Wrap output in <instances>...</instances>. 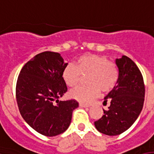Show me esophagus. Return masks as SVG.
Wrapping results in <instances>:
<instances>
[{
    "instance_id": "34e87169",
    "label": "esophagus",
    "mask_w": 154,
    "mask_h": 154,
    "mask_svg": "<svg viewBox=\"0 0 154 154\" xmlns=\"http://www.w3.org/2000/svg\"><path fill=\"white\" fill-rule=\"evenodd\" d=\"M79 107H81V108H89L90 106L88 105V104H85V103H79Z\"/></svg>"
}]
</instances>
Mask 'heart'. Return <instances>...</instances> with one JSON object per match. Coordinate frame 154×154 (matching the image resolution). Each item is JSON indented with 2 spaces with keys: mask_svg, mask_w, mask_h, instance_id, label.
I'll list each match as a JSON object with an SVG mask.
<instances>
[{
  "mask_svg": "<svg viewBox=\"0 0 154 154\" xmlns=\"http://www.w3.org/2000/svg\"><path fill=\"white\" fill-rule=\"evenodd\" d=\"M87 87L79 86L70 92V96L82 103H90L99 96L112 89L119 79V70L114 63L103 55L86 54L76 60L75 65L68 64L63 71V79L66 84L73 88L79 83L81 75H88Z\"/></svg>",
  "mask_w": 154,
  "mask_h": 154,
  "instance_id": "1",
  "label": "heart"
}]
</instances>
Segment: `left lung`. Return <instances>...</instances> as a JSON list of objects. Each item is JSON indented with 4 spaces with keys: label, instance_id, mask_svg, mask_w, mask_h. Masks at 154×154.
Segmentation results:
<instances>
[{
    "label": "left lung",
    "instance_id": "1",
    "mask_svg": "<svg viewBox=\"0 0 154 154\" xmlns=\"http://www.w3.org/2000/svg\"><path fill=\"white\" fill-rule=\"evenodd\" d=\"M119 70L116 85L104 97L110 101L104 115L95 121L96 129L108 136H116L133 125L142 110L145 100V85L140 70L131 58L123 55L116 59Z\"/></svg>",
    "mask_w": 154,
    "mask_h": 154
}]
</instances>
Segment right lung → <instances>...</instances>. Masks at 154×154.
Masks as SVG:
<instances>
[{
	"label": "right lung",
	"instance_id": "1",
	"mask_svg": "<svg viewBox=\"0 0 154 154\" xmlns=\"http://www.w3.org/2000/svg\"><path fill=\"white\" fill-rule=\"evenodd\" d=\"M67 64L59 53L45 51L27 62L17 78L16 97L20 113L42 135L54 137L64 133L71 124L72 112L79 107L75 100H58L67 91L63 79Z\"/></svg>",
	"mask_w": 154,
	"mask_h": 154
}]
</instances>
